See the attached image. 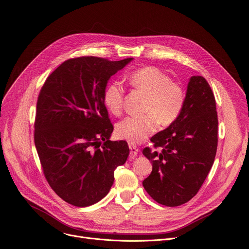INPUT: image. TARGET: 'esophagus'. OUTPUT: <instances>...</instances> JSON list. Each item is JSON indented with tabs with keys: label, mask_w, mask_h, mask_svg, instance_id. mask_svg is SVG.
Returning <instances> with one entry per match:
<instances>
[{
	"label": "esophagus",
	"mask_w": 249,
	"mask_h": 249,
	"mask_svg": "<svg viewBox=\"0 0 249 249\" xmlns=\"http://www.w3.org/2000/svg\"><path fill=\"white\" fill-rule=\"evenodd\" d=\"M128 147H129V158L130 159H135L138 156L139 148L137 147L136 144H133L131 142H128Z\"/></svg>",
	"instance_id": "obj_1"
}]
</instances>
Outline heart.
<instances>
[{"instance_id":"heart-1","label":"heart","mask_w":249,"mask_h":249,"mask_svg":"<svg viewBox=\"0 0 249 249\" xmlns=\"http://www.w3.org/2000/svg\"><path fill=\"white\" fill-rule=\"evenodd\" d=\"M128 85L146 95L142 117H126L117 124L119 138L141 142L162 126L174 124L182 111L185 92L180 84L171 81L160 69L147 66L133 71L127 76ZM124 89L119 82L109 83L103 93V102L112 114H120L124 107Z\"/></svg>"}]
</instances>
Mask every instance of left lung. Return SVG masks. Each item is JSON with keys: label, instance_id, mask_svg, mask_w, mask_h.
<instances>
[{"label": "left lung", "instance_id": "obj_1", "mask_svg": "<svg viewBox=\"0 0 249 249\" xmlns=\"http://www.w3.org/2000/svg\"><path fill=\"white\" fill-rule=\"evenodd\" d=\"M217 111L214 94L200 75L191 76L178 120L150 139L155 148L142 154L152 162L142 181L157 202L178 206L193 198L212 168L217 149Z\"/></svg>", "mask_w": 249, "mask_h": 249}]
</instances>
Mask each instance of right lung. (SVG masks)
Segmentation results:
<instances>
[{"label": "right lung", "mask_w": 249, "mask_h": 249, "mask_svg": "<svg viewBox=\"0 0 249 249\" xmlns=\"http://www.w3.org/2000/svg\"><path fill=\"white\" fill-rule=\"evenodd\" d=\"M132 59L111 62L99 56L65 61L39 93L34 141L45 178L66 202L86 207L107 194L114 169L129 154L113 130L103 102L107 81Z\"/></svg>", "instance_id": "obj_1"}]
</instances>
